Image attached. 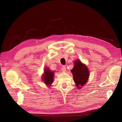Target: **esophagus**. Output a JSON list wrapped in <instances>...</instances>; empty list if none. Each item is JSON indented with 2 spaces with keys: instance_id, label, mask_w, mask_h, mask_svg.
<instances>
[{
  "instance_id": "esophagus-1",
  "label": "esophagus",
  "mask_w": 122,
  "mask_h": 122,
  "mask_svg": "<svg viewBox=\"0 0 122 122\" xmlns=\"http://www.w3.org/2000/svg\"><path fill=\"white\" fill-rule=\"evenodd\" d=\"M61 70L62 71L65 72L66 71V66H62V67H61Z\"/></svg>"
}]
</instances>
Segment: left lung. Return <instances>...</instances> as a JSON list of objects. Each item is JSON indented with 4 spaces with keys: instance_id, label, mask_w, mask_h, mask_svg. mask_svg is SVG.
Returning a JSON list of instances; mask_svg holds the SVG:
<instances>
[{
    "instance_id": "obj_1",
    "label": "left lung",
    "mask_w": 122,
    "mask_h": 122,
    "mask_svg": "<svg viewBox=\"0 0 122 122\" xmlns=\"http://www.w3.org/2000/svg\"><path fill=\"white\" fill-rule=\"evenodd\" d=\"M74 81L78 89L84 86L88 80L90 73L87 66L82 64L80 60L75 61V66L71 70Z\"/></svg>"
}]
</instances>
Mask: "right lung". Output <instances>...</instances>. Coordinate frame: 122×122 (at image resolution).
<instances>
[{
	"instance_id": "right-lung-1",
	"label": "right lung",
	"mask_w": 122,
	"mask_h": 122,
	"mask_svg": "<svg viewBox=\"0 0 122 122\" xmlns=\"http://www.w3.org/2000/svg\"><path fill=\"white\" fill-rule=\"evenodd\" d=\"M53 73L54 72L51 71L48 68H45L44 74L42 76V80L47 86H50L53 81Z\"/></svg>"
}]
</instances>
